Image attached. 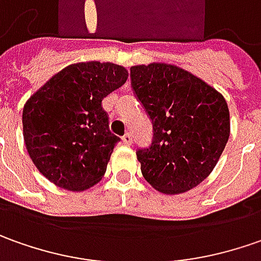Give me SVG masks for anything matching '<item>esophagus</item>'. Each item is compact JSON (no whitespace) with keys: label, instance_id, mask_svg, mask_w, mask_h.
Listing matches in <instances>:
<instances>
[{"label":"esophagus","instance_id":"34e87169","mask_svg":"<svg viewBox=\"0 0 261 261\" xmlns=\"http://www.w3.org/2000/svg\"><path fill=\"white\" fill-rule=\"evenodd\" d=\"M122 143H124L125 146H130L131 143H133V136H131V133H125V134L122 136Z\"/></svg>","mask_w":261,"mask_h":261}]
</instances>
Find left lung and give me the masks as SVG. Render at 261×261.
<instances>
[{
	"instance_id": "8db88e82",
	"label": "left lung",
	"mask_w": 261,
	"mask_h": 261,
	"mask_svg": "<svg viewBox=\"0 0 261 261\" xmlns=\"http://www.w3.org/2000/svg\"><path fill=\"white\" fill-rule=\"evenodd\" d=\"M130 77L153 124L151 144L137 150L144 179L167 195L198 186L228 141L227 101L202 79L173 65L133 66Z\"/></svg>"
}]
</instances>
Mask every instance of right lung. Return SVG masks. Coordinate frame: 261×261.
<instances>
[{"mask_svg": "<svg viewBox=\"0 0 261 261\" xmlns=\"http://www.w3.org/2000/svg\"><path fill=\"white\" fill-rule=\"evenodd\" d=\"M127 77V69L115 63H75L50 77L25 102V148L50 182L81 192L102 179L120 141L110 131L102 99Z\"/></svg>", "mask_w": 261, "mask_h": 261, "instance_id": "add662e5", "label": "right lung"}]
</instances>
